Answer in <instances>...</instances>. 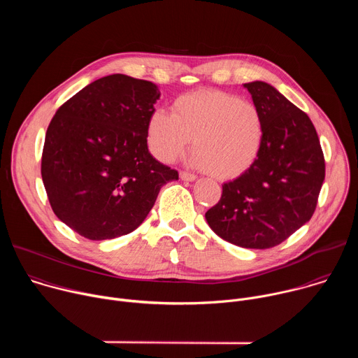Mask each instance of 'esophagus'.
Masks as SVG:
<instances>
[{
  "label": "esophagus",
  "mask_w": 358,
  "mask_h": 358,
  "mask_svg": "<svg viewBox=\"0 0 358 358\" xmlns=\"http://www.w3.org/2000/svg\"><path fill=\"white\" fill-rule=\"evenodd\" d=\"M180 178L184 181H194L196 178L195 174H191L188 171H180Z\"/></svg>",
  "instance_id": "34e87169"
}]
</instances>
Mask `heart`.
<instances>
[{
  "label": "heart",
  "instance_id": "obj_1",
  "mask_svg": "<svg viewBox=\"0 0 358 358\" xmlns=\"http://www.w3.org/2000/svg\"><path fill=\"white\" fill-rule=\"evenodd\" d=\"M145 136L151 155L163 163L181 157L192 140V163L215 178L232 180L257 162L265 120L253 101L218 89H202L174 99L171 115L152 112Z\"/></svg>",
  "mask_w": 358,
  "mask_h": 358
}]
</instances>
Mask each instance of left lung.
Returning a JSON list of instances; mask_svg holds the SVG:
<instances>
[{"label":"left lung","instance_id":"8db88e82","mask_svg":"<svg viewBox=\"0 0 358 358\" xmlns=\"http://www.w3.org/2000/svg\"><path fill=\"white\" fill-rule=\"evenodd\" d=\"M243 86L264 115L262 148L246 173L222 185L221 199L206 218L218 236L234 245L268 249L312 218L326 163L308 115L265 82Z\"/></svg>","mask_w":358,"mask_h":358}]
</instances>
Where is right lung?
I'll return each mask as SVG.
<instances>
[{"label":"right lung","mask_w":358,"mask_h":358,"mask_svg":"<svg viewBox=\"0 0 358 358\" xmlns=\"http://www.w3.org/2000/svg\"><path fill=\"white\" fill-rule=\"evenodd\" d=\"M157 86L122 73L100 78L57 110L42 150L41 174L55 215L90 241L134 231L160 188L178 180L147 148L145 126Z\"/></svg>","instance_id":"1"}]
</instances>
